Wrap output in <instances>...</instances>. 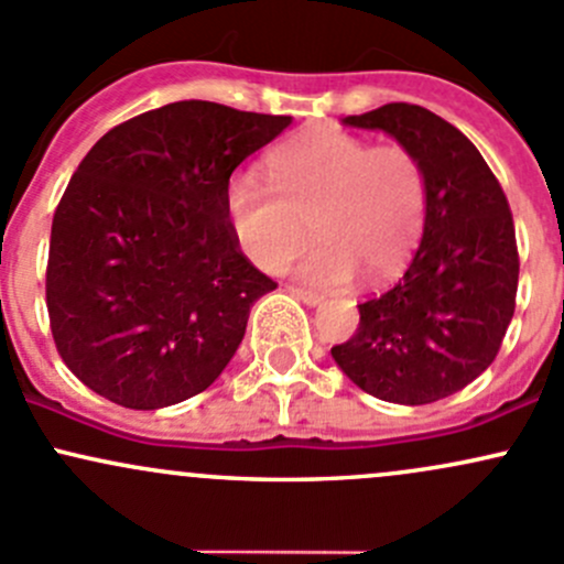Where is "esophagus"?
I'll use <instances>...</instances> for the list:
<instances>
[{
	"mask_svg": "<svg viewBox=\"0 0 564 564\" xmlns=\"http://www.w3.org/2000/svg\"><path fill=\"white\" fill-rule=\"evenodd\" d=\"M288 293L295 295L299 301H304L306 306H317L319 301H323V295L314 293V290H306V288H299V284H288Z\"/></svg>",
	"mask_w": 564,
	"mask_h": 564,
	"instance_id": "1",
	"label": "esophagus"
}]
</instances>
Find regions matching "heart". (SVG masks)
Returning a JSON list of instances; mask_svg holds the SVG:
<instances>
[{
    "instance_id": "obj_1",
    "label": "heart",
    "mask_w": 564,
    "mask_h": 564,
    "mask_svg": "<svg viewBox=\"0 0 564 564\" xmlns=\"http://www.w3.org/2000/svg\"><path fill=\"white\" fill-rule=\"evenodd\" d=\"M226 209L241 250L280 274L308 236L299 265L306 282L336 288L357 271L379 282L395 274L425 226L427 180L403 144H377L347 131H319L265 161V183L239 174Z\"/></svg>"
}]
</instances>
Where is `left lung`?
I'll return each mask as SVG.
<instances>
[{
	"label": "left lung",
	"instance_id": "8db88e82",
	"mask_svg": "<svg viewBox=\"0 0 564 564\" xmlns=\"http://www.w3.org/2000/svg\"><path fill=\"white\" fill-rule=\"evenodd\" d=\"M344 126L387 131L420 159L427 215L401 280L357 304L355 336L330 355L379 401H441L492 366L511 325L519 284L511 207L476 144L425 107L392 101Z\"/></svg>",
	"mask_w": 564,
	"mask_h": 564
}]
</instances>
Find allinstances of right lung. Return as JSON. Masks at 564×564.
<instances>
[{
    "mask_svg": "<svg viewBox=\"0 0 564 564\" xmlns=\"http://www.w3.org/2000/svg\"><path fill=\"white\" fill-rule=\"evenodd\" d=\"M290 115L174 101L107 131L51 228L45 301L58 355L107 401L153 411L223 373L276 288L241 252L228 180Z\"/></svg>",
    "mask_w": 564,
    "mask_h": 564,
    "instance_id": "obj_1",
    "label": "right lung"
}]
</instances>
